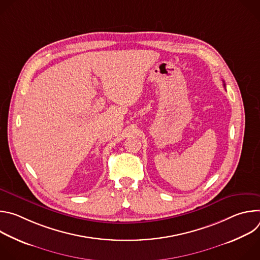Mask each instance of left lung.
<instances>
[{
  "label": "left lung",
  "mask_w": 260,
  "mask_h": 260,
  "mask_svg": "<svg viewBox=\"0 0 260 260\" xmlns=\"http://www.w3.org/2000/svg\"><path fill=\"white\" fill-rule=\"evenodd\" d=\"M223 85H224V86H225V84H223Z\"/></svg>",
  "instance_id": "left-lung-1"
}]
</instances>
